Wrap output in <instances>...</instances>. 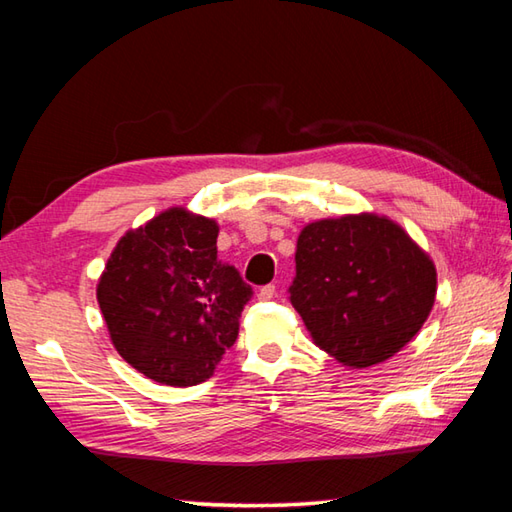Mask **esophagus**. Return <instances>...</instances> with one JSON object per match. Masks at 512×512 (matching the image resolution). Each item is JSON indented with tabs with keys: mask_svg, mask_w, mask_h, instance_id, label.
Wrapping results in <instances>:
<instances>
[{
	"mask_svg": "<svg viewBox=\"0 0 512 512\" xmlns=\"http://www.w3.org/2000/svg\"><path fill=\"white\" fill-rule=\"evenodd\" d=\"M275 286L273 284H268V286H262V288H259V291H257V300H262V302H266V300H273V297H275Z\"/></svg>",
	"mask_w": 512,
	"mask_h": 512,
	"instance_id": "1",
	"label": "esophagus"
}]
</instances>
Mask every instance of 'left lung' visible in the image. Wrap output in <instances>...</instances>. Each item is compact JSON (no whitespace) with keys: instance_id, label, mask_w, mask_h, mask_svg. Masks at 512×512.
<instances>
[{"instance_id":"1","label":"left lung","mask_w":512,"mask_h":512,"mask_svg":"<svg viewBox=\"0 0 512 512\" xmlns=\"http://www.w3.org/2000/svg\"><path fill=\"white\" fill-rule=\"evenodd\" d=\"M430 255L389 217L358 212L306 224L297 237L291 304L315 345L347 369L380 365L427 320Z\"/></svg>"}]
</instances>
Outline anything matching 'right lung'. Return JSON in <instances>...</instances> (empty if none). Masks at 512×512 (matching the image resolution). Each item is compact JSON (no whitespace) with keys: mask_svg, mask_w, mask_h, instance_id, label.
<instances>
[{"mask_svg":"<svg viewBox=\"0 0 512 512\" xmlns=\"http://www.w3.org/2000/svg\"><path fill=\"white\" fill-rule=\"evenodd\" d=\"M217 235L215 219L172 206L127 230L100 275L111 345L154 383L199 385L235 345L253 291L217 259Z\"/></svg>","mask_w":512,"mask_h":512,"instance_id":"right-lung-1","label":"right lung"}]
</instances>
